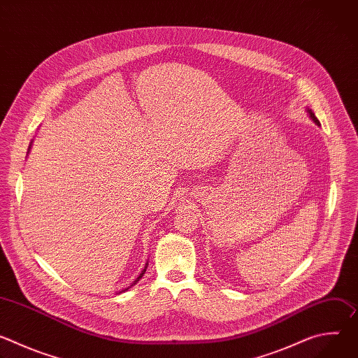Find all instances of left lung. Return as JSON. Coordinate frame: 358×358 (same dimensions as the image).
I'll use <instances>...</instances> for the list:
<instances>
[{"label":"left lung","mask_w":358,"mask_h":358,"mask_svg":"<svg viewBox=\"0 0 358 358\" xmlns=\"http://www.w3.org/2000/svg\"><path fill=\"white\" fill-rule=\"evenodd\" d=\"M308 113H309V117H310V119H312V120H313V122H315L317 126H320V122L317 120V117L315 116V113H313L310 109H308Z\"/></svg>","instance_id":"obj_1"}]
</instances>
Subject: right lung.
<instances>
[{"instance_id":"1","label":"right lung","mask_w":358,"mask_h":358,"mask_svg":"<svg viewBox=\"0 0 358 358\" xmlns=\"http://www.w3.org/2000/svg\"><path fill=\"white\" fill-rule=\"evenodd\" d=\"M31 145H32V143H31V144H29V147H28V152H29V150H31ZM147 265H148V264H145V266H144V269H143V271H141V273H140V276H138V278H137V279H136V280H134V283H133V285H136V283H137V282H138V280H140V279H141V276H143V275H144V272H145V269H147ZM133 285H131V286H133ZM127 289H129V287H127ZM127 289H124V290H122V292H126V290H127ZM122 292H120V293H122Z\"/></svg>"}]
</instances>
